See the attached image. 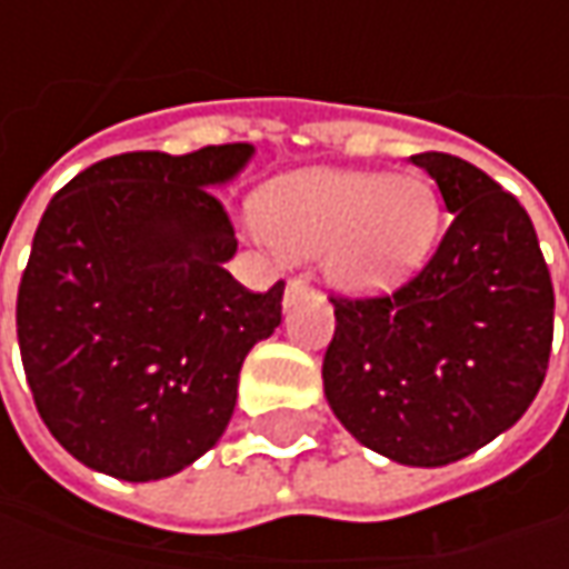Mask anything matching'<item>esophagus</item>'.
<instances>
[{"label": "esophagus", "mask_w": 569, "mask_h": 569, "mask_svg": "<svg viewBox=\"0 0 569 569\" xmlns=\"http://www.w3.org/2000/svg\"><path fill=\"white\" fill-rule=\"evenodd\" d=\"M307 288H310V278H303V274H300V278H291V281H288V288H284V297H288V300H295V297L303 295Z\"/></svg>", "instance_id": "34e87169"}]
</instances>
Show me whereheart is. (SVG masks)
Returning <instances> with one entry per match:
<instances>
[{
	"instance_id": "heart-1",
	"label": "heart",
	"mask_w": 569,
	"mask_h": 569,
	"mask_svg": "<svg viewBox=\"0 0 569 569\" xmlns=\"http://www.w3.org/2000/svg\"><path fill=\"white\" fill-rule=\"evenodd\" d=\"M259 230L291 256L322 252L348 295H386L421 269L437 237V196L418 177L313 170L262 192Z\"/></svg>"
}]
</instances>
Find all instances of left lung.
<instances>
[{"mask_svg": "<svg viewBox=\"0 0 569 569\" xmlns=\"http://www.w3.org/2000/svg\"><path fill=\"white\" fill-rule=\"evenodd\" d=\"M452 214L437 252L396 295L332 297L322 389L345 430L399 466L437 469L491 443L538 396L555 288L532 218L469 161L425 151Z\"/></svg>", "mask_w": 569, "mask_h": 569, "instance_id": "1", "label": "left lung"}]
</instances>
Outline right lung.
Returning <instances> with one entry per match:
<instances>
[{"label": "right lung", "instance_id": "1", "mask_svg": "<svg viewBox=\"0 0 569 569\" xmlns=\"http://www.w3.org/2000/svg\"><path fill=\"white\" fill-rule=\"evenodd\" d=\"M252 144L129 151L47 206L18 288V348L59 447L120 481H158L214 447L256 341L281 322L284 281L252 295L224 262L237 237L211 189Z\"/></svg>", "mask_w": 569, "mask_h": 569}]
</instances>
